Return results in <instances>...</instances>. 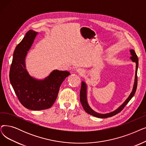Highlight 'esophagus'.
Instances as JSON below:
<instances>
[{"instance_id": "34e87169", "label": "esophagus", "mask_w": 146, "mask_h": 146, "mask_svg": "<svg viewBox=\"0 0 146 146\" xmlns=\"http://www.w3.org/2000/svg\"><path fill=\"white\" fill-rule=\"evenodd\" d=\"M77 72L80 74V75H83L84 74V70L83 69H82V68H78V70H77Z\"/></svg>"}]
</instances>
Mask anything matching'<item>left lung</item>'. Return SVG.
<instances>
[{"label": "left lung", "instance_id": "obj_1", "mask_svg": "<svg viewBox=\"0 0 146 146\" xmlns=\"http://www.w3.org/2000/svg\"><path fill=\"white\" fill-rule=\"evenodd\" d=\"M130 52H131V55H132L130 57V58L131 59V60L133 62H135L136 63V70H135V82H134V86H133L132 91L131 93L130 94L128 98L126 100L125 102L121 106H120L118 109H117L115 111H113L111 113H106V114H100V113H97L95 111H94L88 104L87 86L85 82L82 81L81 88H80V101L82 106H83V108L84 109V110H85V111L87 113L90 114V115H91L92 116H94L97 117H99V118H107V117H110L113 116H115L123 110V109L125 107V106L128 103V102L131 100V99L133 97V96H134L136 90H137V70H138V56H137V54H135V52L134 51V50L131 49Z\"/></svg>", "mask_w": 146, "mask_h": 146}]
</instances>
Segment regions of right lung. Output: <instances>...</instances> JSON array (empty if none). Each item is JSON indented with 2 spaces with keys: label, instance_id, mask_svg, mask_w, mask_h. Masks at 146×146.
Wrapping results in <instances>:
<instances>
[{
  "label": "right lung",
  "instance_id": "1",
  "mask_svg": "<svg viewBox=\"0 0 146 146\" xmlns=\"http://www.w3.org/2000/svg\"><path fill=\"white\" fill-rule=\"evenodd\" d=\"M37 33L32 30L26 34L16 46L9 71V79L20 102L26 108L41 110L51 107L58 96L62 82L70 74L67 71L54 70L43 80L29 75L25 59Z\"/></svg>",
  "mask_w": 146,
  "mask_h": 146
}]
</instances>
